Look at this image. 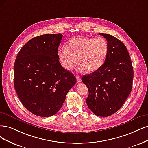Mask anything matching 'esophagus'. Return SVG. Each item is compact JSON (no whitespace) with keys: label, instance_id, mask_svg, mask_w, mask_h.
I'll return each instance as SVG.
<instances>
[{"label":"esophagus","instance_id":"obj_1","mask_svg":"<svg viewBox=\"0 0 148 148\" xmlns=\"http://www.w3.org/2000/svg\"><path fill=\"white\" fill-rule=\"evenodd\" d=\"M76 79H77V83H79L81 82V78L79 77V76L77 75L76 76Z\"/></svg>","mask_w":148,"mask_h":148}]
</instances>
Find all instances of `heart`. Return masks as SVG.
<instances>
[{
  "instance_id": "1",
  "label": "heart",
  "mask_w": 148,
  "mask_h": 148,
  "mask_svg": "<svg viewBox=\"0 0 148 148\" xmlns=\"http://www.w3.org/2000/svg\"><path fill=\"white\" fill-rule=\"evenodd\" d=\"M66 48L58 51L59 61L66 70H72L78 60L81 70L93 73L101 67L105 61L108 45L102 37H78L70 40Z\"/></svg>"
}]
</instances>
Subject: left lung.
Returning <instances> with one entry per match:
<instances>
[{
	"mask_svg": "<svg viewBox=\"0 0 148 148\" xmlns=\"http://www.w3.org/2000/svg\"><path fill=\"white\" fill-rule=\"evenodd\" d=\"M106 38L108 51L104 64L95 72L82 77L87 85L86 103L95 115L108 117L122 106L132 91L133 69L125 45L110 34L99 33Z\"/></svg>",
	"mask_w": 148,
	"mask_h": 148,
	"instance_id": "left-lung-1",
	"label": "left lung"
}]
</instances>
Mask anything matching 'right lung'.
Here are the masks:
<instances>
[{
	"mask_svg": "<svg viewBox=\"0 0 148 148\" xmlns=\"http://www.w3.org/2000/svg\"><path fill=\"white\" fill-rule=\"evenodd\" d=\"M63 35L44 34L24 45L14 64V87L21 102L36 116L58 112L76 83L75 76L60 63L58 49Z\"/></svg>",
	"mask_w": 148,
	"mask_h": 148,
	"instance_id": "obj_1",
	"label": "right lung"
}]
</instances>
